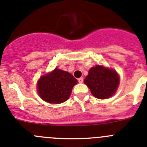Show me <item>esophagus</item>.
<instances>
[{
	"label": "esophagus",
	"mask_w": 147,
	"mask_h": 147,
	"mask_svg": "<svg viewBox=\"0 0 147 147\" xmlns=\"http://www.w3.org/2000/svg\"><path fill=\"white\" fill-rule=\"evenodd\" d=\"M78 82L80 83H82L83 82V78H78Z\"/></svg>",
	"instance_id": "esophagus-1"
}]
</instances>
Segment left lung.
<instances>
[{
	"instance_id": "obj_1",
	"label": "left lung",
	"mask_w": 147,
	"mask_h": 147,
	"mask_svg": "<svg viewBox=\"0 0 147 147\" xmlns=\"http://www.w3.org/2000/svg\"><path fill=\"white\" fill-rule=\"evenodd\" d=\"M84 83L96 98L105 99L116 92L120 83V77L114 69L96 65L89 69Z\"/></svg>"
}]
</instances>
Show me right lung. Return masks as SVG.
I'll return each mask as SVG.
<instances>
[{"label":"right lung","instance_id":"right-lung-1","mask_svg":"<svg viewBox=\"0 0 147 147\" xmlns=\"http://www.w3.org/2000/svg\"><path fill=\"white\" fill-rule=\"evenodd\" d=\"M77 83L78 80L72 74L55 68L51 72L40 78L37 88L42 100L51 104H61L69 98Z\"/></svg>","mask_w":147,"mask_h":147}]
</instances>
